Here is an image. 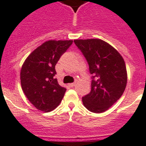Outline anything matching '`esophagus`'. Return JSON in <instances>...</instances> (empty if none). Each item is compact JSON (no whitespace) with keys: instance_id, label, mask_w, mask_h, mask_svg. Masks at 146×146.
I'll return each instance as SVG.
<instances>
[{"instance_id":"34e87169","label":"esophagus","mask_w":146,"mask_h":146,"mask_svg":"<svg viewBox=\"0 0 146 146\" xmlns=\"http://www.w3.org/2000/svg\"><path fill=\"white\" fill-rule=\"evenodd\" d=\"M75 85H76V84L73 82V83L69 84V86H70V87H73V86H75Z\"/></svg>"}]
</instances>
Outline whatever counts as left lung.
Returning <instances> with one entry per match:
<instances>
[{
	"label": "left lung",
	"mask_w": 146,
	"mask_h": 146,
	"mask_svg": "<svg viewBox=\"0 0 146 146\" xmlns=\"http://www.w3.org/2000/svg\"><path fill=\"white\" fill-rule=\"evenodd\" d=\"M74 42L93 75L92 90L82 98V103L91 112H105L121 97L126 88L127 74L124 59L115 48L100 39L75 40Z\"/></svg>",
	"instance_id": "left-lung-1"
}]
</instances>
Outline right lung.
Masks as SVG:
<instances>
[{"instance_id":"add662e5","label":"right lung","mask_w":146,"mask_h":146,"mask_svg":"<svg viewBox=\"0 0 146 146\" xmlns=\"http://www.w3.org/2000/svg\"><path fill=\"white\" fill-rule=\"evenodd\" d=\"M73 40H48L33 51L22 65L21 85L28 100L39 110L50 112L58 106L66 88L54 79L55 65Z\"/></svg>"}]
</instances>
